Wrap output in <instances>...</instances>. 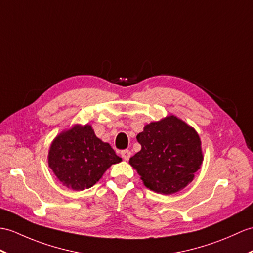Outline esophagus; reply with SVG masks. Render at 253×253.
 Returning a JSON list of instances; mask_svg holds the SVG:
<instances>
[{"instance_id": "34e87169", "label": "esophagus", "mask_w": 253, "mask_h": 253, "mask_svg": "<svg viewBox=\"0 0 253 253\" xmlns=\"http://www.w3.org/2000/svg\"><path fill=\"white\" fill-rule=\"evenodd\" d=\"M121 155H122V157L124 158V160H129V157H130V155H131V152L129 151V150H123L122 152H121Z\"/></svg>"}]
</instances>
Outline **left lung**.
<instances>
[{
	"label": "left lung",
	"mask_w": 253,
	"mask_h": 253,
	"mask_svg": "<svg viewBox=\"0 0 253 253\" xmlns=\"http://www.w3.org/2000/svg\"><path fill=\"white\" fill-rule=\"evenodd\" d=\"M137 140L141 151L130 157L129 164L152 191L178 192L201 168V139L192 127L173 115L146 125Z\"/></svg>",
	"instance_id": "left-lung-1"
}]
</instances>
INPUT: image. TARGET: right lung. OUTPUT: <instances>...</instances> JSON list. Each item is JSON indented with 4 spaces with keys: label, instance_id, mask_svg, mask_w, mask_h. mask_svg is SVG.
<instances>
[{
    "label": "right lung",
    "instance_id": "obj_1",
    "mask_svg": "<svg viewBox=\"0 0 253 253\" xmlns=\"http://www.w3.org/2000/svg\"><path fill=\"white\" fill-rule=\"evenodd\" d=\"M122 158L109 143L96 137L89 125H76L51 143L49 167L60 182L76 191L89 189L112 164Z\"/></svg>",
    "mask_w": 253,
    "mask_h": 253
}]
</instances>
